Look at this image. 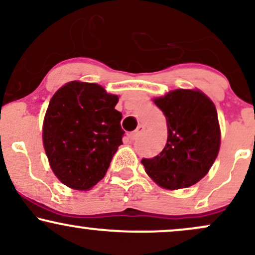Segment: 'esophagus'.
Returning a JSON list of instances; mask_svg holds the SVG:
<instances>
[{"instance_id":"obj_1","label":"esophagus","mask_w":255,"mask_h":255,"mask_svg":"<svg viewBox=\"0 0 255 255\" xmlns=\"http://www.w3.org/2000/svg\"><path fill=\"white\" fill-rule=\"evenodd\" d=\"M144 130H145V127H144V126H139V127L136 128V130L134 131V133H131V134H130V139H131V140H136V139H139V137L141 136V134L144 133Z\"/></svg>"}]
</instances>
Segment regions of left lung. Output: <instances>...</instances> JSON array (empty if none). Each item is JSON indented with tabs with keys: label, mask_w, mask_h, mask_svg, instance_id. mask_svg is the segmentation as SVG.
<instances>
[{
	"label": "left lung",
	"mask_w": 255,
	"mask_h": 255,
	"mask_svg": "<svg viewBox=\"0 0 255 255\" xmlns=\"http://www.w3.org/2000/svg\"><path fill=\"white\" fill-rule=\"evenodd\" d=\"M168 125L165 147L153 158H142L145 170L165 189L191 187L203 178L221 146L217 110L199 90H174L154 98Z\"/></svg>",
	"instance_id": "1"
}]
</instances>
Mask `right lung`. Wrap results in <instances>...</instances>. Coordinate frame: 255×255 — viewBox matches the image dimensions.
Here are the masks:
<instances>
[{
  "instance_id": "right-lung-1",
  "label": "right lung",
  "mask_w": 255,
  "mask_h": 255,
  "mask_svg": "<svg viewBox=\"0 0 255 255\" xmlns=\"http://www.w3.org/2000/svg\"><path fill=\"white\" fill-rule=\"evenodd\" d=\"M119 97L98 84L71 81L56 91L43 122V145L56 177L87 191L107 174L122 144Z\"/></svg>"
}]
</instances>
